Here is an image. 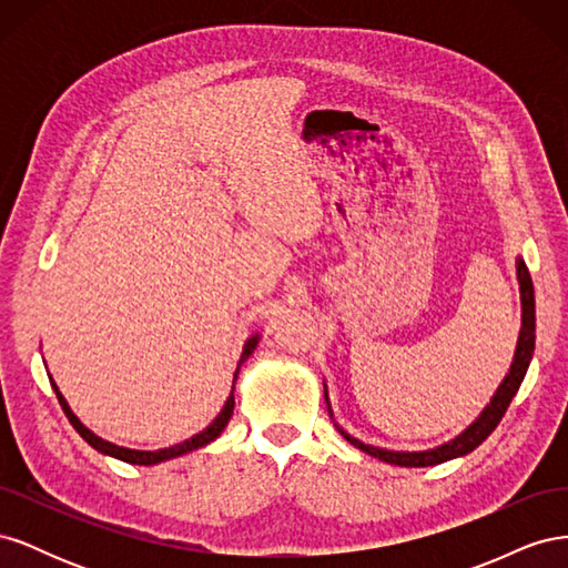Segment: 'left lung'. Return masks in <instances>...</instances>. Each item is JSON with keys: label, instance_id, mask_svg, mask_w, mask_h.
<instances>
[{"label": "left lung", "instance_id": "8db88e82", "mask_svg": "<svg viewBox=\"0 0 568 568\" xmlns=\"http://www.w3.org/2000/svg\"><path fill=\"white\" fill-rule=\"evenodd\" d=\"M517 280H519V294H521V332L517 338V351H514L509 372L505 374L503 384L497 386V390L493 393L490 403L480 409V415L464 428L459 436H455L453 440L438 445V448L432 450H386V448H376V445L363 443L359 438L351 436L348 432L336 424L334 412H332V403H329V393H326L324 386V403H326V412L336 426V432L346 438L351 445H355L357 450L367 453L369 457L382 459L386 464H395V467H434V464H443L455 457H464L469 455L471 450H476L480 443H484L493 432L495 426L500 424V419L505 417V412L511 403L514 395H517L524 376L528 372V365L532 359V351H536V296H532V282L528 267L524 263V257H517Z\"/></svg>", "mask_w": 568, "mask_h": 568}]
</instances>
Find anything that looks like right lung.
Masks as SVG:
<instances>
[{
    "label": "right lung",
    "mask_w": 568,
    "mask_h": 568,
    "mask_svg": "<svg viewBox=\"0 0 568 568\" xmlns=\"http://www.w3.org/2000/svg\"><path fill=\"white\" fill-rule=\"evenodd\" d=\"M257 341H261V334H251V336H248V341L244 343L242 357H239V365H236V372H234V382H232L230 398L225 400V405H222L220 415H217L209 426H205L203 432H199L196 436H192L189 440H182V443L173 445V448H161V450H132V448H123V445H115V443H111V440H104L101 436H97L94 432H90V428L84 426V424L73 415L71 405L65 403V398L61 395L59 386L54 384V379H51V376H49V382H51V388H54V393H57V398H59V403H61V407H63V412H65L68 422L73 424L75 432H78L84 440H88L97 453H101V455H109V457H115V459H120V462H128V464H140V467H151V464H159V462H165V459H173V457L186 455V453H192V450H199V448H203V445L213 443L222 432H225V426L230 424V419H232V412H234V384H236L239 369H242V365L246 363V359L251 357V353L255 351Z\"/></svg>",
    "instance_id": "add662e5"
}]
</instances>
